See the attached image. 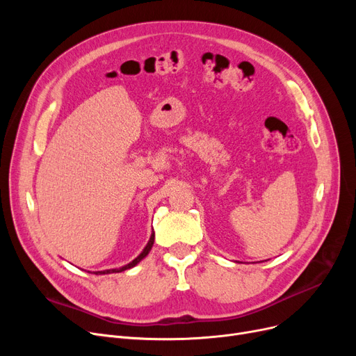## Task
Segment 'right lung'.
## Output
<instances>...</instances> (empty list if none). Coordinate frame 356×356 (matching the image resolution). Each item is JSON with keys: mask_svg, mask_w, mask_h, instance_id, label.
<instances>
[{"mask_svg": "<svg viewBox=\"0 0 356 356\" xmlns=\"http://www.w3.org/2000/svg\"><path fill=\"white\" fill-rule=\"evenodd\" d=\"M153 244H154V232L152 234V236H149V241L147 242V245L144 247V250L141 251V254L136 258V259H133L131 261L129 264H127V266H124V267H121V268H112V270H105V271H97L95 274H111V273H121V271H125V270H128V268H133V267H136L140 261L143 259V258H145L147 255H148V252H149V250H152V247H153Z\"/></svg>", "mask_w": 356, "mask_h": 356, "instance_id": "obj_1", "label": "right lung"}]
</instances>
